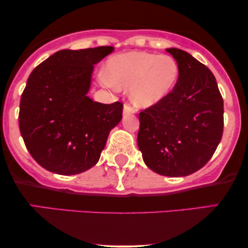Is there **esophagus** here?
Instances as JSON below:
<instances>
[{
	"instance_id": "1",
	"label": "esophagus",
	"mask_w": 248,
	"mask_h": 248,
	"mask_svg": "<svg viewBox=\"0 0 248 248\" xmlns=\"http://www.w3.org/2000/svg\"><path fill=\"white\" fill-rule=\"evenodd\" d=\"M132 113H134V108L129 104H124V114H132Z\"/></svg>"
}]
</instances>
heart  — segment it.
I'll return each instance as SVG.
<instances>
[{
	"label": "heart",
	"mask_w": 248,
	"mask_h": 248,
	"mask_svg": "<svg viewBox=\"0 0 248 248\" xmlns=\"http://www.w3.org/2000/svg\"><path fill=\"white\" fill-rule=\"evenodd\" d=\"M179 72L178 62L171 56L130 51L110 57L100 80L108 87H130L133 104L150 107L171 93Z\"/></svg>",
	"instance_id": "obj_1"
}]
</instances>
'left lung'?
<instances>
[{
  "instance_id": "left-lung-1",
  "label": "left lung",
  "mask_w": 248,
  "mask_h": 248,
  "mask_svg": "<svg viewBox=\"0 0 248 248\" xmlns=\"http://www.w3.org/2000/svg\"><path fill=\"white\" fill-rule=\"evenodd\" d=\"M179 77L169 95L141 110L138 146L153 171L169 177L196 172L209 162L223 136L224 101L215 76L190 53L167 49Z\"/></svg>"
}]
</instances>
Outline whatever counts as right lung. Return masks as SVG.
Returning <instances> with one entry per match:
<instances>
[{
	"mask_svg": "<svg viewBox=\"0 0 248 248\" xmlns=\"http://www.w3.org/2000/svg\"><path fill=\"white\" fill-rule=\"evenodd\" d=\"M113 50H61L28 78L19 102V130L30 155L44 169L76 175L100 158L109 132L121 121L124 105L100 104L87 93L93 65Z\"/></svg>",
	"mask_w": 248,
	"mask_h": 248,
	"instance_id": "add662e5",
	"label": "right lung"
}]
</instances>
